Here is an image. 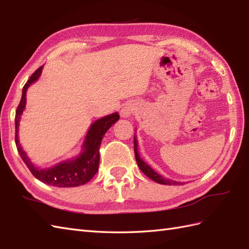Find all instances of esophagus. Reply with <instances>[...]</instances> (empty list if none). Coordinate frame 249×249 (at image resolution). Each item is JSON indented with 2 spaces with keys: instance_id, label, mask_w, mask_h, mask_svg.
Returning <instances> with one entry per match:
<instances>
[{
  "instance_id": "1",
  "label": "esophagus",
  "mask_w": 249,
  "mask_h": 249,
  "mask_svg": "<svg viewBox=\"0 0 249 249\" xmlns=\"http://www.w3.org/2000/svg\"><path fill=\"white\" fill-rule=\"evenodd\" d=\"M135 109L136 108L133 104H130V103L125 104L121 109V116L122 118H128V116H130L134 113Z\"/></svg>"
}]
</instances>
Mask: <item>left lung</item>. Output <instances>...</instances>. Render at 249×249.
Segmentation results:
<instances>
[{"instance_id":"left-lung-1","label":"left lung","mask_w":249,"mask_h":249,"mask_svg":"<svg viewBox=\"0 0 249 249\" xmlns=\"http://www.w3.org/2000/svg\"><path fill=\"white\" fill-rule=\"evenodd\" d=\"M134 150H135V156H136L137 163H138V167L147 178H150L151 179H153V181L158 183V184H163V185H179L181 184L179 182L172 181V179L162 178L160 174L155 172L149 165H147V163H145V161L141 160L139 156V153H138V142H137L136 136H134Z\"/></svg>"}]
</instances>
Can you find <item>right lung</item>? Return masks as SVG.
Returning a JSON list of instances; mask_svg holds the SVG:
<instances>
[{"label":"right lung","mask_w":249,"mask_h":249,"mask_svg":"<svg viewBox=\"0 0 249 249\" xmlns=\"http://www.w3.org/2000/svg\"><path fill=\"white\" fill-rule=\"evenodd\" d=\"M43 67L44 66H40L38 70L34 71L33 75L30 77L28 82L24 84L22 89V97H21L20 104L17 110H16L15 116L16 145H17V150L26 167L29 168L31 173L37 179H39L40 182L55 187L80 186V185L88 183L97 173L99 166V147L100 144H102V140L105 134L107 133V130L120 119V115L115 112L95 121L88 131L82 145V152L79 154V156L62 161L50 168L39 169L35 167L33 162L26 156L25 152L22 150V147H21L19 143L18 128L21 114H22L25 108L26 91H28V88L31 84L39 78Z\"/></svg>","instance_id":"right-lung-1"}]
</instances>
